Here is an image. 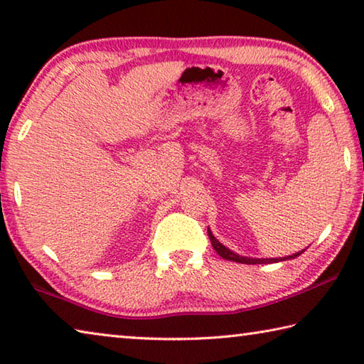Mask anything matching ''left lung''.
Returning <instances> with one entry per match:
<instances>
[{
  "label": "left lung",
  "mask_w": 364,
  "mask_h": 364,
  "mask_svg": "<svg viewBox=\"0 0 364 364\" xmlns=\"http://www.w3.org/2000/svg\"><path fill=\"white\" fill-rule=\"evenodd\" d=\"M208 232V237H210V242L213 245V249L217 250V254L220 257H223L225 260H230V262H236V263H245V264H263V263H278L282 260H291V258L299 257L300 254H304V250L297 252V254H292V255H287V257H279V258H250V257H242V255H237L234 254L232 250H230L228 247H225L223 244H221L217 237L213 236L210 230H207Z\"/></svg>",
  "instance_id": "left-lung-1"
}]
</instances>
